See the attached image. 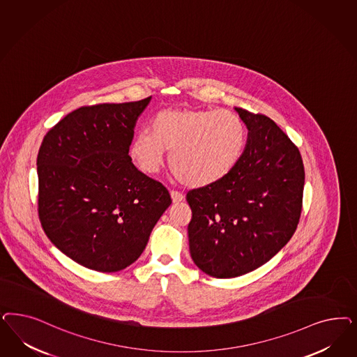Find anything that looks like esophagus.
<instances>
[{"instance_id": "obj_1", "label": "esophagus", "mask_w": 357, "mask_h": 357, "mask_svg": "<svg viewBox=\"0 0 357 357\" xmlns=\"http://www.w3.org/2000/svg\"><path fill=\"white\" fill-rule=\"evenodd\" d=\"M171 198H172L173 204H178V202L184 201L185 197L177 190H171Z\"/></svg>"}]
</instances>
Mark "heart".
Wrapping results in <instances>:
<instances>
[{"label": "heart", "mask_w": 357, "mask_h": 357, "mask_svg": "<svg viewBox=\"0 0 357 357\" xmlns=\"http://www.w3.org/2000/svg\"><path fill=\"white\" fill-rule=\"evenodd\" d=\"M247 142L242 118L230 110L164 109L150 131L131 139L128 156L146 174L160 171L164 153L173 174L192 188L218 184L236 168Z\"/></svg>", "instance_id": "obj_1"}]
</instances>
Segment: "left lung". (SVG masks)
Wrapping results in <instances>:
<instances>
[{"label":"left lung","instance_id":"8db88e82","mask_svg":"<svg viewBox=\"0 0 357 357\" xmlns=\"http://www.w3.org/2000/svg\"><path fill=\"white\" fill-rule=\"evenodd\" d=\"M248 130L236 168L218 184L186 195L195 264L208 276L231 278L265 264L297 229L305 185L298 149L263 114L235 107Z\"/></svg>","mask_w":357,"mask_h":357}]
</instances>
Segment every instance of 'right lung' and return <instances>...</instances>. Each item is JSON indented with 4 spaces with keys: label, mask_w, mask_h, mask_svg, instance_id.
Masks as SVG:
<instances>
[{
    "label": "right lung",
    "mask_w": 357,
    "mask_h": 357,
    "mask_svg": "<svg viewBox=\"0 0 357 357\" xmlns=\"http://www.w3.org/2000/svg\"><path fill=\"white\" fill-rule=\"evenodd\" d=\"M151 98L79 107L47 132L39 149L42 227L58 250L93 271L118 272L137 261L172 204L168 190L128 156Z\"/></svg>",
    "instance_id": "obj_1"
}]
</instances>
